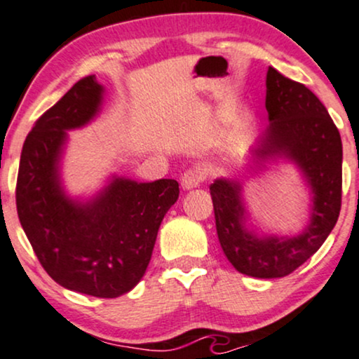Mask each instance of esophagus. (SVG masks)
I'll list each match as a JSON object with an SVG mask.
<instances>
[{"instance_id":"esophagus-1","label":"esophagus","mask_w":359,"mask_h":359,"mask_svg":"<svg viewBox=\"0 0 359 359\" xmlns=\"http://www.w3.org/2000/svg\"><path fill=\"white\" fill-rule=\"evenodd\" d=\"M203 180H204L203 170L194 167L184 172V175L180 177V185H182V189H185V191H191V189H196L197 185L203 182Z\"/></svg>"}]
</instances>
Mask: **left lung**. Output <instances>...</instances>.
<instances>
[{
    "mask_svg": "<svg viewBox=\"0 0 359 359\" xmlns=\"http://www.w3.org/2000/svg\"><path fill=\"white\" fill-rule=\"evenodd\" d=\"M265 108L270 125L253 150L255 158H285L297 165L312 194L306 229L297 236H259L245 226L240 182L216 179L209 191L217 238L234 269L250 277L280 278L307 262L336 226L343 187V143L319 97L273 67L266 72Z\"/></svg>",
    "mask_w": 359,
    "mask_h": 359,
    "instance_id": "left-lung-1",
    "label": "left lung"
}]
</instances>
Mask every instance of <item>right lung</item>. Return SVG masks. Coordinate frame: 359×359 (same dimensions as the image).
<instances>
[{
    "label": "right lung",
    "mask_w": 359,
    "mask_h": 359,
    "mask_svg": "<svg viewBox=\"0 0 359 359\" xmlns=\"http://www.w3.org/2000/svg\"><path fill=\"white\" fill-rule=\"evenodd\" d=\"M104 88L88 76L36 119L20 156L16 211L43 270L79 294L114 299L142 280L179 182L113 177L93 199H71L60 182L67 131L100 113Z\"/></svg>",
    "instance_id": "1"
}]
</instances>
